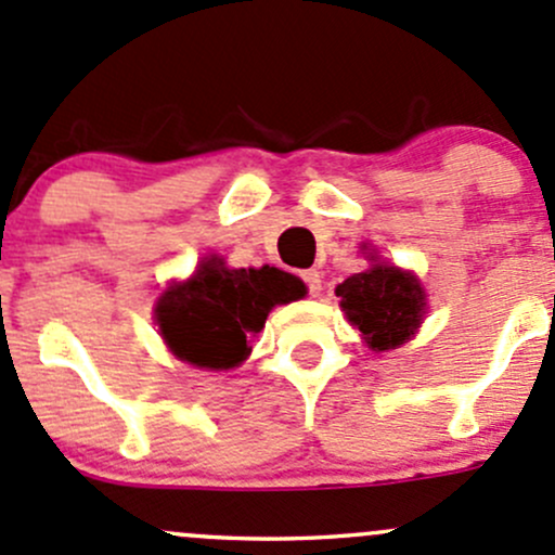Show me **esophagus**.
<instances>
[{
	"mask_svg": "<svg viewBox=\"0 0 555 555\" xmlns=\"http://www.w3.org/2000/svg\"><path fill=\"white\" fill-rule=\"evenodd\" d=\"M300 279H302V282H306L308 295H319V293H322V273H319L317 268H311V271H302Z\"/></svg>",
	"mask_w": 555,
	"mask_h": 555,
	"instance_id": "34e87169",
	"label": "esophagus"
}]
</instances>
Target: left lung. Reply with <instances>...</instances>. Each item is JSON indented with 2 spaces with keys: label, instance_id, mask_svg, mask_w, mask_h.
I'll list each match as a JSON object with an SVG mask.
<instances>
[{
  "label": "left lung",
  "instance_id": "8db88e82",
  "mask_svg": "<svg viewBox=\"0 0 555 555\" xmlns=\"http://www.w3.org/2000/svg\"><path fill=\"white\" fill-rule=\"evenodd\" d=\"M348 322L359 326L372 351H388L415 335L425 313V293L412 273L375 262L337 284Z\"/></svg>",
  "mask_w": 555,
  "mask_h": 555
}]
</instances>
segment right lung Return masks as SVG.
I'll use <instances>...</instances> for the list:
<instances>
[{"label": "right lung", "instance_id": "obj_1", "mask_svg": "<svg viewBox=\"0 0 555 555\" xmlns=\"http://www.w3.org/2000/svg\"><path fill=\"white\" fill-rule=\"evenodd\" d=\"M302 284L279 268H225L207 258L156 306V324L178 359L207 370H231L253 351V335L279 302L302 297Z\"/></svg>", "mask_w": 555, "mask_h": 555}]
</instances>
